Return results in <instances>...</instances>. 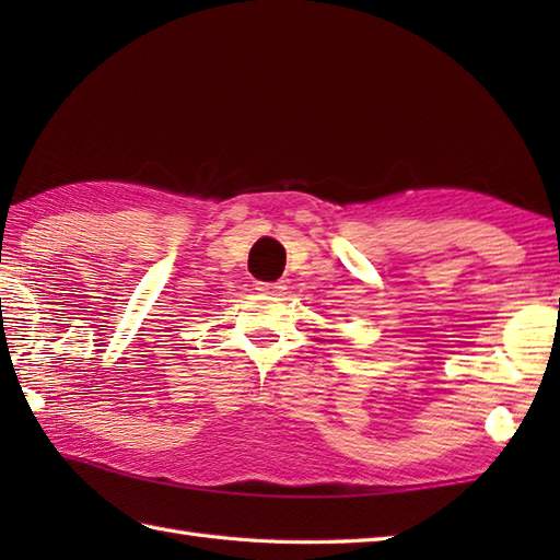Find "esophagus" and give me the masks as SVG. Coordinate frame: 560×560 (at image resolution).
Instances as JSON below:
<instances>
[{"label": "esophagus", "instance_id": "1", "mask_svg": "<svg viewBox=\"0 0 560 560\" xmlns=\"http://www.w3.org/2000/svg\"><path fill=\"white\" fill-rule=\"evenodd\" d=\"M283 287L279 281H259L257 283V291H261V293H269V295H273V293H279Z\"/></svg>", "mask_w": 560, "mask_h": 560}]
</instances>
